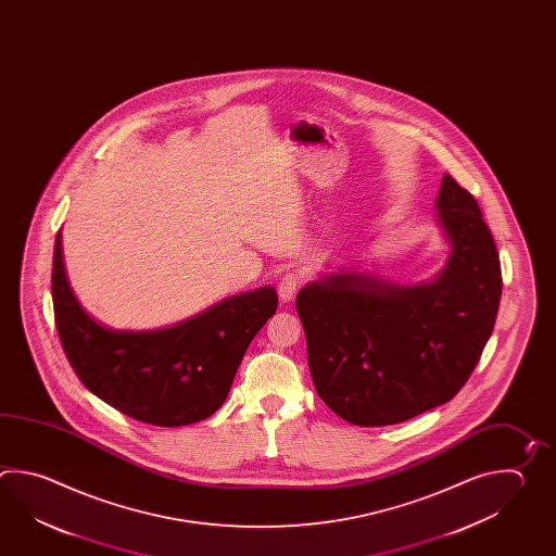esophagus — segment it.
Masks as SVG:
<instances>
[{"mask_svg":"<svg viewBox=\"0 0 556 556\" xmlns=\"http://www.w3.org/2000/svg\"><path fill=\"white\" fill-rule=\"evenodd\" d=\"M296 289H299V279L295 275H285L283 279L277 285V291H279V299L283 303H291L295 299Z\"/></svg>","mask_w":556,"mask_h":556,"instance_id":"34e87169","label":"esophagus"}]
</instances>
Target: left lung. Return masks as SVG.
I'll list each match as a JSON object with an SVG mask.
<instances>
[{"label":"left lung","mask_w":556,"mask_h":556,"mask_svg":"<svg viewBox=\"0 0 556 556\" xmlns=\"http://www.w3.org/2000/svg\"><path fill=\"white\" fill-rule=\"evenodd\" d=\"M435 210L450 257L430 281L342 267L296 295L317 394L354 426H392L450 402L493 332L501 263L476 198L445 174Z\"/></svg>","instance_id":"left-lung-1"}]
</instances>
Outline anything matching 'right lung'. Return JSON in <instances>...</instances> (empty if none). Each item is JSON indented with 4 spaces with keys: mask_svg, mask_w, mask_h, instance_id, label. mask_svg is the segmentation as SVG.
<instances>
[{
    "mask_svg": "<svg viewBox=\"0 0 556 556\" xmlns=\"http://www.w3.org/2000/svg\"><path fill=\"white\" fill-rule=\"evenodd\" d=\"M51 293L59 339L80 382L126 416L162 428L195 424L219 409L251 340L277 311V293L265 285L164 329H111L73 293L61 231Z\"/></svg>",
    "mask_w": 556,
    "mask_h": 556,
    "instance_id": "add662e5",
    "label": "right lung"
}]
</instances>
